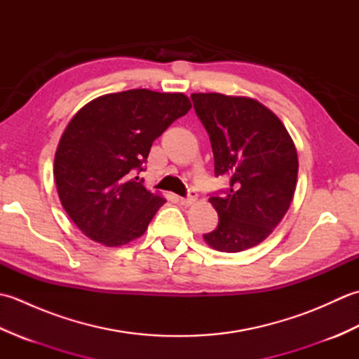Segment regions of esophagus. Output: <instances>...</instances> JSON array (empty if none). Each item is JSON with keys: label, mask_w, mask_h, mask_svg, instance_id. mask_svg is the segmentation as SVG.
Wrapping results in <instances>:
<instances>
[{"label": "esophagus", "mask_w": 359, "mask_h": 359, "mask_svg": "<svg viewBox=\"0 0 359 359\" xmlns=\"http://www.w3.org/2000/svg\"><path fill=\"white\" fill-rule=\"evenodd\" d=\"M196 201H197V196L194 191H189L187 197H180V203L184 205V207H189V205H193Z\"/></svg>", "instance_id": "obj_1"}]
</instances>
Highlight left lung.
<instances>
[{
    "mask_svg": "<svg viewBox=\"0 0 359 359\" xmlns=\"http://www.w3.org/2000/svg\"><path fill=\"white\" fill-rule=\"evenodd\" d=\"M191 100L210 135L216 177L230 179L222 196L210 197L219 224L203 239L217 251L239 253L269 238L285 216L299 166L294 143L255 98L201 93Z\"/></svg>",
    "mask_w": 359,
    "mask_h": 359,
    "instance_id": "left-lung-1",
    "label": "left lung"
}]
</instances>
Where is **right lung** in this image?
Listing matches in <instances>:
<instances>
[{
    "label": "right lung",
    "mask_w": 359,
    "mask_h": 359,
    "mask_svg": "<svg viewBox=\"0 0 359 359\" xmlns=\"http://www.w3.org/2000/svg\"><path fill=\"white\" fill-rule=\"evenodd\" d=\"M189 109L180 93L131 89L98 97L75 114L60 139L53 177L83 234L120 247L147 231L166 201L134 175L143 171L152 142Z\"/></svg>",
    "instance_id": "1"
}]
</instances>
